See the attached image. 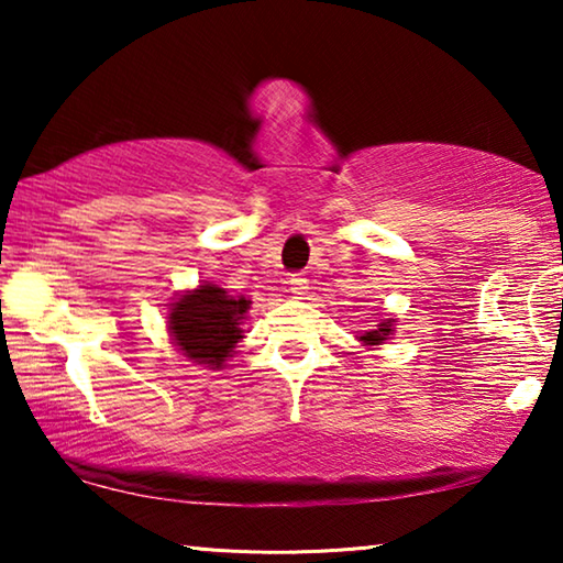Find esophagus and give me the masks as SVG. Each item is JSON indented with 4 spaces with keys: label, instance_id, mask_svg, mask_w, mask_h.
<instances>
[{
    "label": "esophagus",
    "instance_id": "34e87169",
    "mask_svg": "<svg viewBox=\"0 0 563 563\" xmlns=\"http://www.w3.org/2000/svg\"><path fill=\"white\" fill-rule=\"evenodd\" d=\"M290 285V295L298 300H305V295H308V278H302V275H292L288 280Z\"/></svg>",
    "mask_w": 563,
    "mask_h": 563
}]
</instances>
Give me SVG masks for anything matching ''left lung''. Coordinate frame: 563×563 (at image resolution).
<instances>
[{"mask_svg": "<svg viewBox=\"0 0 563 563\" xmlns=\"http://www.w3.org/2000/svg\"><path fill=\"white\" fill-rule=\"evenodd\" d=\"M395 325H397V320L395 318H387V320H383V322H377V325L373 328V330H365V332H360V342L365 347H379V345H385V340L389 338V335H395Z\"/></svg>", "mask_w": 563, "mask_h": 563, "instance_id": "left-lung-1", "label": "left lung"}]
</instances>
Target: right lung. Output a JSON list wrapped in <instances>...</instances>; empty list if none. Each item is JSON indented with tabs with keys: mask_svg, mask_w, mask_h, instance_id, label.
I'll return each mask as SVG.
<instances>
[{
	"mask_svg": "<svg viewBox=\"0 0 563 563\" xmlns=\"http://www.w3.org/2000/svg\"><path fill=\"white\" fill-rule=\"evenodd\" d=\"M251 300L233 298L225 288L201 280L184 290L168 305V335L176 350L194 365L223 369L225 360L235 355L243 335V322Z\"/></svg>",
	"mask_w": 563,
	"mask_h": 563,
	"instance_id": "right-lung-1",
	"label": "right lung"
}]
</instances>
